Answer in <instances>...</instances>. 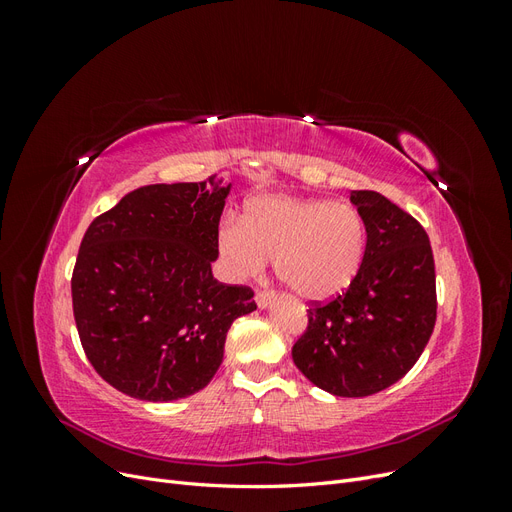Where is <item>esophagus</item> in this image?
Wrapping results in <instances>:
<instances>
[{"label":"esophagus","instance_id":"1","mask_svg":"<svg viewBox=\"0 0 512 512\" xmlns=\"http://www.w3.org/2000/svg\"><path fill=\"white\" fill-rule=\"evenodd\" d=\"M256 305L260 307V309H265L269 303H271V299H273V292L271 290H256Z\"/></svg>","mask_w":512,"mask_h":512}]
</instances>
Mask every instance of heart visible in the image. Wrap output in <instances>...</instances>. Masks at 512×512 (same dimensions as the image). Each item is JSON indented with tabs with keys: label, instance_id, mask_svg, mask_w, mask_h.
<instances>
[{
	"label": "heart",
	"instance_id": "obj_1",
	"mask_svg": "<svg viewBox=\"0 0 512 512\" xmlns=\"http://www.w3.org/2000/svg\"><path fill=\"white\" fill-rule=\"evenodd\" d=\"M215 241L230 280H254L273 256L277 277L297 297L327 301L359 275L367 228L346 203L267 194L247 200L241 220L224 215Z\"/></svg>",
	"mask_w": 512,
	"mask_h": 512
}]
</instances>
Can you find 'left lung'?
Returning a JSON list of instances; mask_svg holds the SVG:
<instances>
[{"mask_svg":"<svg viewBox=\"0 0 512 512\" xmlns=\"http://www.w3.org/2000/svg\"><path fill=\"white\" fill-rule=\"evenodd\" d=\"M367 228L359 275L329 303H312L292 361L318 389L367 397L404 378L436 327V267L425 228L389 198L354 190Z\"/></svg>","mask_w":512,"mask_h":512,"instance_id":"1","label":"left lung"}]
</instances>
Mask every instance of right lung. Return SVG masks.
<instances>
[{
    "instance_id": "1",
    "label": "right lung",
    "mask_w": 512,
    "mask_h": 512,
    "mask_svg": "<svg viewBox=\"0 0 512 512\" xmlns=\"http://www.w3.org/2000/svg\"><path fill=\"white\" fill-rule=\"evenodd\" d=\"M230 183H153L89 224L72 309L89 363L117 391L173 401L205 389L230 324L256 309L211 273Z\"/></svg>"
}]
</instances>
